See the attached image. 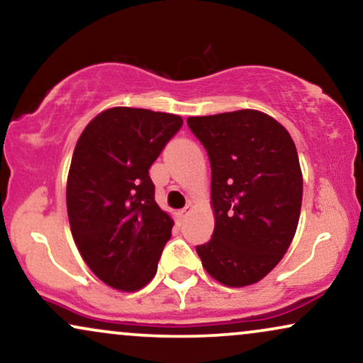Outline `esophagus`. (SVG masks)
<instances>
[{
    "label": "esophagus",
    "instance_id": "esophagus-1",
    "mask_svg": "<svg viewBox=\"0 0 363 363\" xmlns=\"http://www.w3.org/2000/svg\"><path fill=\"white\" fill-rule=\"evenodd\" d=\"M191 208H193V206H191V204H187V206H184V208H182V209H179V211H177L179 218H186L187 215H189Z\"/></svg>",
    "mask_w": 363,
    "mask_h": 363
}]
</instances>
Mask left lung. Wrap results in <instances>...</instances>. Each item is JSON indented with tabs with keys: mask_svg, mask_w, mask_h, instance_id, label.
<instances>
[{
	"mask_svg": "<svg viewBox=\"0 0 363 363\" xmlns=\"http://www.w3.org/2000/svg\"><path fill=\"white\" fill-rule=\"evenodd\" d=\"M211 164L215 231L196 247L218 282H259L281 262L298 228L303 174L289 132L272 116L240 110L187 118Z\"/></svg>",
	"mask_w": 363,
	"mask_h": 363,
	"instance_id": "8db88e82",
	"label": "left lung"
}]
</instances>
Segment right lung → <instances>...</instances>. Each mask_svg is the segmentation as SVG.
Returning <instances> with one entry per match:
<instances>
[{"mask_svg": "<svg viewBox=\"0 0 363 363\" xmlns=\"http://www.w3.org/2000/svg\"><path fill=\"white\" fill-rule=\"evenodd\" d=\"M182 118L118 106L91 120L74 148L67 215L77 250L96 277L120 291L154 279L172 218L155 203L148 169Z\"/></svg>", "mask_w": 363, "mask_h": 363, "instance_id": "1", "label": "right lung"}]
</instances>
